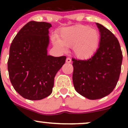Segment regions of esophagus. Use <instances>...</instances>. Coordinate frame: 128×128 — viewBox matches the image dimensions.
<instances>
[{"mask_svg": "<svg viewBox=\"0 0 128 128\" xmlns=\"http://www.w3.org/2000/svg\"><path fill=\"white\" fill-rule=\"evenodd\" d=\"M71 62H72V60L70 59V58H67V59H66V62L70 63Z\"/></svg>", "mask_w": 128, "mask_h": 128, "instance_id": "1", "label": "esophagus"}]
</instances>
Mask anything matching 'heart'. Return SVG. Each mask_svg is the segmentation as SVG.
Returning a JSON list of instances; mask_svg holds the SVG:
<instances>
[{
  "label": "heart",
  "instance_id": "b5f03b06",
  "mask_svg": "<svg viewBox=\"0 0 128 128\" xmlns=\"http://www.w3.org/2000/svg\"><path fill=\"white\" fill-rule=\"evenodd\" d=\"M54 42L56 46L62 50L73 46V52L78 58L88 59L98 49L99 34L96 29L79 24L62 29L60 39H54Z\"/></svg>",
  "mask_w": 128,
  "mask_h": 128
}]
</instances>
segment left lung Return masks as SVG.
<instances>
[{"mask_svg": "<svg viewBox=\"0 0 128 128\" xmlns=\"http://www.w3.org/2000/svg\"><path fill=\"white\" fill-rule=\"evenodd\" d=\"M100 36L99 46L92 58L72 59L73 82L76 91L90 100L108 96L118 82L123 55L118 40L99 23H96Z\"/></svg>", "mask_w": 128, "mask_h": 128, "instance_id": "8db88e82", "label": "left lung"}]
</instances>
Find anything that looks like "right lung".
I'll return each instance as SVG.
<instances>
[{
	"mask_svg": "<svg viewBox=\"0 0 128 128\" xmlns=\"http://www.w3.org/2000/svg\"><path fill=\"white\" fill-rule=\"evenodd\" d=\"M50 23L30 21L12 40L8 70L10 81L20 95L36 100L52 92L54 78L66 62V56L48 55Z\"/></svg>",
	"mask_w": 128,
	"mask_h": 128,
	"instance_id": "right-lung-1",
	"label": "right lung"
}]
</instances>
